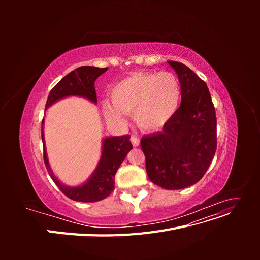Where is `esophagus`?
Here are the masks:
<instances>
[{
  "instance_id": "obj_1",
  "label": "esophagus",
  "mask_w": 260,
  "mask_h": 260,
  "mask_svg": "<svg viewBox=\"0 0 260 260\" xmlns=\"http://www.w3.org/2000/svg\"><path fill=\"white\" fill-rule=\"evenodd\" d=\"M130 140H131V143H132L133 146H139V144H140V139L139 138H137L136 136H131Z\"/></svg>"
}]
</instances>
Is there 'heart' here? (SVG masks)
<instances>
[{
	"label": "heart",
	"instance_id": "1",
	"mask_svg": "<svg viewBox=\"0 0 260 260\" xmlns=\"http://www.w3.org/2000/svg\"><path fill=\"white\" fill-rule=\"evenodd\" d=\"M181 100V86L176 75L138 73L121 80L111 91L112 104H103V113L111 122L121 123L124 114H133L135 121L146 131L158 130L175 115Z\"/></svg>",
	"mask_w": 260,
	"mask_h": 260
}]
</instances>
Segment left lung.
Listing matches in <instances>:
<instances>
[{
    "instance_id": "obj_1",
    "label": "left lung",
    "mask_w": 260,
    "mask_h": 260,
    "mask_svg": "<svg viewBox=\"0 0 260 260\" xmlns=\"http://www.w3.org/2000/svg\"><path fill=\"white\" fill-rule=\"evenodd\" d=\"M181 84V105L161 131L144 136L149 180L166 190H181L203 178L217 149V118L206 83L182 62L169 60Z\"/></svg>"
}]
</instances>
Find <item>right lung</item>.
Segmentation results:
<instances>
[{"label": "right lung", "instance_id": "right-lung-1", "mask_svg": "<svg viewBox=\"0 0 260 260\" xmlns=\"http://www.w3.org/2000/svg\"><path fill=\"white\" fill-rule=\"evenodd\" d=\"M107 69L108 68L81 66L70 72L51 90L48 100H46L45 111L56 101L72 95L83 96L93 102V103H98L94 83H95L98 77L104 74ZM43 123L44 118L42 119L41 127L44 164L49 171L50 177L62 192V194H65L70 200L84 203L99 202L106 199L114 191V179L116 171L120 167L125 156L132 149L130 136L125 135L121 137H111L104 139L102 156L95 171L93 172V175L84 184L76 187H70L60 183L57 178L54 176L50 167L44 145Z\"/></svg>", "mask_w": 260, "mask_h": 260}]
</instances>
